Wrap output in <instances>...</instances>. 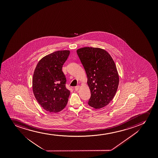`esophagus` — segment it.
Returning <instances> with one entry per match:
<instances>
[{"label": "esophagus", "instance_id": "1", "mask_svg": "<svg viewBox=\"0 0 158 158\" xmlns=\"http://www.w3.org/2000/svg\"><path fill=\"white\" fill-rule=\"evenodd\" d=\"M80 89V86L77 85L75 87V91H78V89Z\"/></svg>", "mask_w": 158, "mask_h": 158}]
</instances>
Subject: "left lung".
<instances>
[{
	"label": "left lung",
	"mask_w": 158,
	"mask_h": 158,
	"mask_svg": "<svg viewBox=\"0 0 158 158\" xmlns=\"http://www.w3.org/2000/svg\"><path fill=\"white\" fill-rule=\"evenodd\" d=\"M76 52L87 75L91 93L89 105L94 109L104 107L114 98L119 83L114 60L100 48L83 47Z\"/></svg>",
	"instance_id": "obj_1"
}]
</instances>
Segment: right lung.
<instances>
[{"instance_id": "obj_1", "label": "right lung", "mask_w": 158, "mask_h": 158, "mask_svg": "<svg viewBox=\"0 0 158 158\" xmlns=\"http://www.w3.org/2000/svg\"><path fill=\"white\" fill-rule=\"evenodd\" d=\"M69 51H58L39 61L33 77V91L40 106L49 112L62 111L67 104L70 92L66 87V78L62 71Z\"/></svg>"}]
</instances>
